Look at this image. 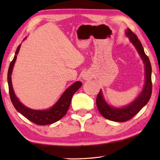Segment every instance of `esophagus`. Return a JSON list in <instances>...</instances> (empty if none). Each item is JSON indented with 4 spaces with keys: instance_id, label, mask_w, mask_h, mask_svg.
Here are the masks:
<instances>
[{
    "instance_id": "34e87169",
    "label": "esophagus",
    "mask_w": 160,
    "mask_h": 160,
    "mask_svg": "<svg viewBox=\"0 0 160 160\" xmlns=\"http://www.w3.org/2000/svg\"><path fill=\"white\" fill-rule=\"evenodd\" d=\"M91 76H90V74H89L88 73H84V74H83V76H82V78L84 80H89V79H91Z\"/></svg>"
}]
</instances>
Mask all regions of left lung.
I'll return each mask as SVG.
<instances>
[{"label": "left lung", "instance_id": "obj_1", "mask_svg": "<svg viewBox=\"0 0 160 160\" xmlns=\"http://www.w3.org/2000/svg\"><path fill=\"white\" fill-rule=\"evenodd\" d=\"M130 41L136 48L138 53L144 63L145 67V83L141 93L133 102L127 106L122 108H117L108 105L104 100L102 90L100 91L96 98V104L101 115L108 120L123 122L128 121L133 118L146 104L148 103L152 94V81L151 72L152 68L148 57L146 55L140 40L137 36L131 32V29H127L125 32Z\"/></svg>", "mask_w": 160, "mask_h": 160}]
</instances>
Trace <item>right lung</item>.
<instances>
[{
  "instance_id": "add662e5",
  "label": "right lung",
  "mask_w": 160,
  "mask_h": 160,
  "mask_svg": "<svg viewBox=\"0 0 160 160\" xmlns=\"http://www.w3.org/2000/svg\"><path fill=\"white\" fill-rule=\"evenodd\" d=\"M20 45H20L18 47V48H17L15 56L13 57V60L10 63L8 69V82L9 86L10 99H11L12 102L16 109L20 113H21L24 117H25L29 120L33 122V123L38 125H47L53 124L54 122L60 120L61 118L65 115L68 109H69L73 95L80 89L82 83L78 81V82H74L72 85L67 88L63 94L61 96L60 99L58 100L57 102L52 108H49V109L42 111L33 110L32 109V108L25 107V105L20 102L18 98L16 96L12 87L11 77L13 67L16 62L17 54L19 52Z\"/></svg>"
}]
</instances>
